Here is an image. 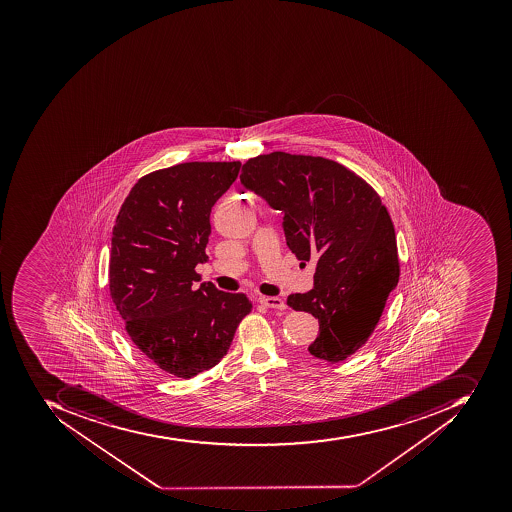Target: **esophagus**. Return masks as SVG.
I'll list each match as a JSON object with an SVG mask.
<instances>
[{
  "label": "esophagus",
  "mask_w": 512,
  "mask_h": 512,
  "mask_svg": "<svg viewBox=\"0 0 512 512\" xmlns=\"http://www.w3.org/2000/svg\"><path fill=\"white\" fill-rule=\"evenodd\" d=\"M260 302L261 304L266 305V307H269V309L283 310L287 307V304L283 302V299L272 298V296H261Z\"/></svg>",
  "instance_id": "esophagus-1"
}]
</instances>
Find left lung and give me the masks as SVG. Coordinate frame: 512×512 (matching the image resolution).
Masks as SVG:
<instances>
[{
	"label": "left lung",
	"mask_w": 512,
	"mask_h": 512,
	"mask_svg": "<svg viewBox=\"0 0 512 512\" xmlns=\"http://www.w3.org/2000/svg\"><path fill=\"white\" fill-rule=\"evenodd\" d=\"M241 183L283 213L288 247L316 261L313 290L290 294L318 318L309 352L337 363L367 343L399 280L395 229L379 194L323 156L272 152L243 164Z\"/></svg>",
	"instance_id": "left-lung-1"
}]
</instances>
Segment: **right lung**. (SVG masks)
<instances>
[{
	"instance_id": "obj_1",
	"label": "right lung",
	"mask_w": 512,
	"mask_h": 512,
	"mask_svg": "<svg viewBox=\"0 0 512 512\" xmlns=\"http://www.w3.org/2000/svg\"><path fill=\"white\" fill-rule=\"evenodd\" d=\"M240 167L193 161L150 172L131 188L113 227L109 293L128 337L156 367L183 379L218 365L252 310L246 294L197 285L211 207Z\"/></svg>"
}]
</instances>
